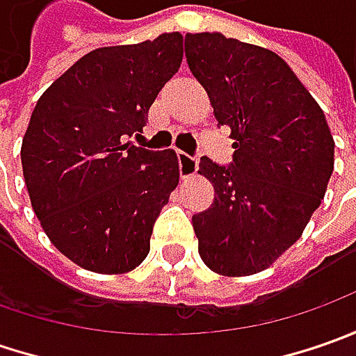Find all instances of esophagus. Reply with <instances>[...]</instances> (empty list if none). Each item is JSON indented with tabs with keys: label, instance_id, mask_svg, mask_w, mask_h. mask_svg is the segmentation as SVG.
Returning a JSON list of instances; mask_svg holds the SVG:
<instances>
[{
	"label": "esophagus",
	"instance_id": "esophagus-1",
	"mask_svg": "<svg viewBox=\"0 0 356 356\" xmlns=\"http://www.w3.org/2000/svg\"><path fill=\"white\" fill-rule=\"evenodd\" d=\"M178 162H180V176L182 180H190L196 176V170H198V158L190 156L186 152H180L178 154Z\"/></svg>",
	"mask_w": 356,
	"mask_h": 356
}]
</instances>
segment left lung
<instances>
[{
    "instance_id": "obj_1",
    "label": "left lung",
    "mask_w": 356,
    "mask_h": 356,
    "mask_svg": "<svg viewBox=\"0 0 356 356\" xmlns=\"http://www.w3.org/2000/svg\"><path fill=\"white\" fill-rule=\"evenodd\" d=\"M186 61L234 138L232 166L198 174L213 204L192 226L202 261L227 277L259 273L289 250L325 198L335 140L321 106L273 51L218 31L186 33Z\"/></svg>"
}]
</instances>
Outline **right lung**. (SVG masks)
Masks as SVG:
<instances>
[{
    "mask_svg": "<svg viewBox=\"0 0 356 356\" xmlns=\"http://www.w3.org/2000/svg\"><path fill=\"white\" fill-rule=\"evenodd\" d=\"M180 63L178 31L95 49L35 104L21 144L23 178L51 243L83 269L127 273L150 252L154 222L180 180L178 156L129 138Z\"/></svg>",
    "mask_w": 356,
    "mask_h": 356,
    "instance_id": "1",
    "label": "right lung"
}]
</instances>
